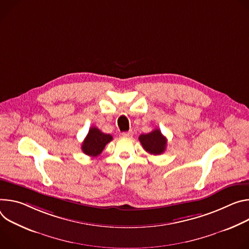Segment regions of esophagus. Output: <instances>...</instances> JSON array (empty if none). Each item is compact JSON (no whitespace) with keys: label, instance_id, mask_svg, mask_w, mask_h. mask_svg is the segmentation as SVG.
I'll use <instances>...</instances> for the list:
<instances>
[{"label":"esophagus","instance_id":"34e87169","mask_svg":"<svg viewBox=\"0 0 249 249\" xmlns=\"http://www.w3.org/2000/svg\"><path fill=\"white\" fill-rule=\"evenodd\" d=\"M132 134H133L132 130H129V131H124V132H123V133H122V136H124V137H131Z\"/></svg>","mask_w":249,"mask_h":249}]
</instances>
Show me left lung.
<instances>
[{"label": "left lung", "instance_id": "left-lung-1", "mask_svg": "<svg viewBox=\"0 0 249 249\" xmlns=\"http://www.w3.org/2000/svg\"><path fill=\"white\" fill-rule=\"evenodd\" d=\"M139 140L142 147L150 154L159 155L166 149L167 140L159 129H154L149 133L142 134Z\"/></svg>", "mask_w": 249, "mask_h": 249}]
</instances>
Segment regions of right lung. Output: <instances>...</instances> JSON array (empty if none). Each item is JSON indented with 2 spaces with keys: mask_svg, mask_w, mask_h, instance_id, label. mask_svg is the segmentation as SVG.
<instances>
[{
  "mask_svg": "<svg viewBox=\"0 0 249 249\" xmlns=\"http://www.w3.org/2000/svg\"><path fill=\"white\" fill-rule=\"evenodd\" d=\"M113 140V136L102 132L99 128L92 126L82 143V150L85 154L96 157L102 153L106 144Z\"/></svg>",
  "mask_w": 249,
  "mask_h": 249,
  "instance_id": "obj_1",
  "label": "right lung"
}]
</instances>
